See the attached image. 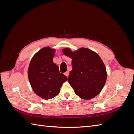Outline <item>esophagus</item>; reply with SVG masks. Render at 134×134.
Segmentation results:
<instances>
[{
  "mask_svg": "<svg viewBox=\"0 0 134 134\" xmlns=\"http://www.w3.org/2000/svg\"><path fill=\"white\" fill-rule=\"evenodd\" d=\"M69 72L68 71H66L64 73V74L67 77H68V76H69Z\"/></svg>",
  "mask_w": 134,
  "mask_h": 134,
  "instance_id": "esophagus-1",
  "label": "esophagus"
}]
</instances>
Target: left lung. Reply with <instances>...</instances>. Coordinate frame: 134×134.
Wrapping results in <instances>:
<instances>
[{
    "instance_id": "left-lung-1",
    "label": "left lung",
    "mask_w": 134,
    "mask_h": 134,
    "mask_svg": "<svg viewBox=\"0 0 134 134\" xmlns=\"http://www.w3.org/2000/svg\"><path fill=\"white\" fill-rule=\"evenodd\" d=\"M62 52L72 59V69L69 72L68 82L75 94L85 100L98 96L107 77L106 66L99 55L85 47L73 51L65 48Z\"/></svg>"
}]
</instances>
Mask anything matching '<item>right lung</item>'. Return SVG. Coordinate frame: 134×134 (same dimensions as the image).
<instances>
[{"mask_svg":"<svg viewBox=\"0 0 134 134\" xmlns=\"http://www.w3.org/2000/svg\"><path fill=\"white\" fill-rule=\"evenodd\" d=\"M55 48L49 46L40 50L31 59L28 69V78L34 92L41 98L49 99L58 96L67 77L60 73L53 62Z\"/></svg>","mask_w":134,"mask_h":134,"instance_id":"add662e5","label":"right lung"}]
</instances>
